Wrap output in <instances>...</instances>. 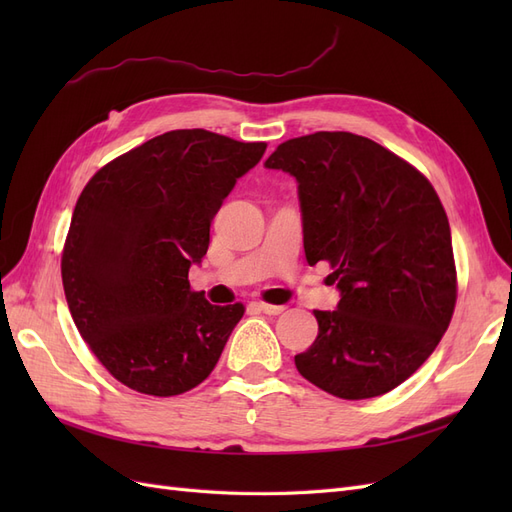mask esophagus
I'll list each match as a JSON object with an SVG mask.
<instances>
[{"instance_id": "esophagus-1", "label": "esophagus", "mask_w": 512, "mask_h": 512, "mask_svg": "<svg viewBox=\"0 0 512 512\" xmlns=\"http://www.w3.org/2000/svg\"><path fill=\"white\" fill-rule=\"evenodd\" d=\"M256 307L260 309V312H265V314H269V316H277V314H282L284 312V305H271V303H265V301H258L256 303Z\"/></svg>"}]
</instances>
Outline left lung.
Wrapping results in <instances>:
<instances>
[{
  "instance_id": "1",
  "label": "left lung",
  "mask_w": 512,
  "mask_h": 512,
  "mask_svg": "<svg viewBox=\"0 0 512 512\" xmlns=\"http://www.w3.org/2000/svg\"><path fill=\"white\" fill-rule=\"evenodd\" d=\"M267 168L299 183L309 265L327 260L339 303L294 356L299 374L342 399L406 382L451 324L457 271L451 226L433 185L393 151L352 132L277 147Z\"/></svg>"
}]
</instances>
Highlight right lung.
<instances>
[{"mask_svg": "<svg viewBox=\"0 0 512 512\" xmlns=\"http://www.w3.org/2000/svg\"><path fill=\"white\" fill-rule=\"evenodd\" d=\"M265 149L173 130L102 166L76 200L61 256L66 301L91 352L132 391L181 395L220 361L245 307L211 305L188 271Z\"/></svg>", "mask_w": 512, "mask_h": 512, "instance_id": "add662e5", "label": "right lung"}]
</instances>
